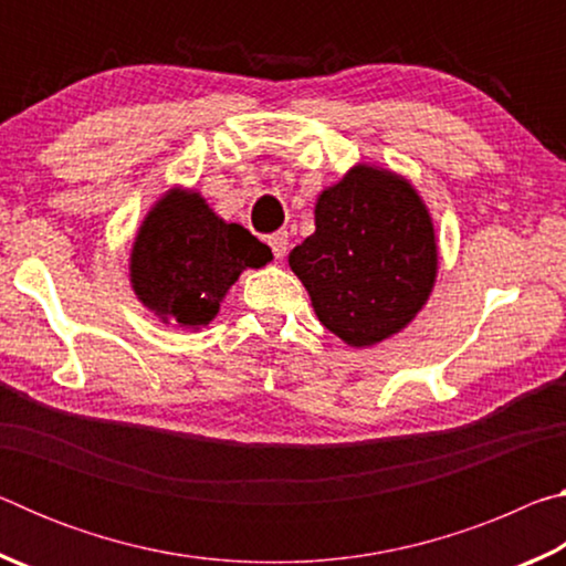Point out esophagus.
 I'll list each match as a JSON object with an SVG mask.
<instances>
[{"label": "esophagus", "mask_w": 566, "mask_h": 566, "mask_svg": "<svg viewBox=\"0 0 566 566\" xmlns=\"http://www.w3.org/2000/svg\"><path fill=\"white\" fill-rule=\"evenodd\" d=\"M266 244L272 247L276 260H282V256L286 254V249H290V237H286V232H274L266 237Z\"/></svg>", "instance_id": "1"}]
</instances>
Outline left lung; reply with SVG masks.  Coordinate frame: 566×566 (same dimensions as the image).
I'll return each instance as SVG.
<instances>
[{
  "mask_svg": "<svg viewBox=\"0 0 566 566\" xmlns=\"http://www.w3.org/2000/svg\"><path fill=\"white\" fill-rule=\"evenodd\" d=\"M314 234L290 252L319 322L349 347L395 337L434 290L432 214L397 171L354 165L314 205Z\"/></svg>",
  "mask_w": 566,
  "mask_h": 566,
  "instance_id": "obj_1",
  "label": "left lung"
}]
</instances>
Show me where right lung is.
<instances>
[{
	"mask_svg": "<svg viewBox=\"0 0 566 566\" xmlns=\"http://www.w3.org/2000/svg\"><path fill=\"white\" fill-rule=\"evenodd\" d=\"M272 262V249L249 229L224 222L195 189L171 187L142 219L129 254L137 300L177 329L197 332L244 270Z\"/></svg>",
	"mask_w": 566,
	"mask_h": 566,
	"instance_id": "add662e5",
	"label": "right lung"
}]
</instances>
